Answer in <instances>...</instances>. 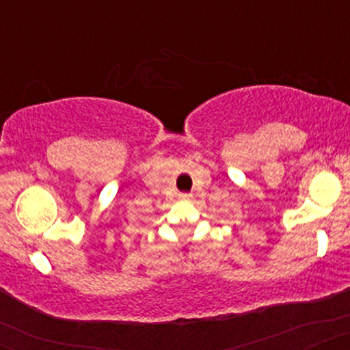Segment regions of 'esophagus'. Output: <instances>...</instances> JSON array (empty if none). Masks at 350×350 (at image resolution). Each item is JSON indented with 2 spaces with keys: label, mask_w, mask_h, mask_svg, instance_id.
Returning a JSON list of instances; mask_svg holds the SVG:
<instances>
[{
  "label": "esophagus",
  "mask_w": 350,
  "mask_h": 350,
  "mask_svg": "<svg viewBox=\"0 0 350 350\" xmlns=\"http://www.w3.org/2000/svg\"><path fill=\"white\" fill-rule=\"evenodd\" d=\"M179 199L180 200H191L192 196L191 194H179Z\"/></svg>",
  "instance_id": "34e87169"
}]
</instances>
